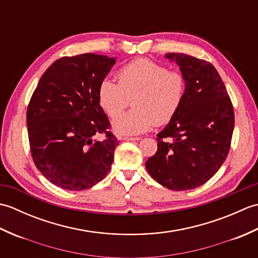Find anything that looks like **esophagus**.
<instances>
[{"mask_svg": "<svg viewBox=\"0 0 258 258\" xmlns=\"http://www.w3.org/2000/svg\"><path fill=\"white\" fill-rule=\"evenodd\" d=\"M124 141H140L141 138H130V136H125V138H123Z\"/></svg>", "mask_w": 258, "mask_h": 258, "instance_id": "obj_1", "label": "esophagus"}]
</instances>
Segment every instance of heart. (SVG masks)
Instances as JSON below:
<instances>
[{
	"label": "heart",
	"mask_w": 258,
	"mask_h": 258,
	"mask_svg": "<svg viewBox=\"0 0 258 258\" xmlns=\"http://www.w3.org/2000/svg\"><path fill=\"white\" fill-rule=\"evenodd\" d=\"M117 83L103 80L97 87V101L108 117L116 118L128 105L133 109L115 120L118 134L134 135L163 126L176 116L185 100L187 81L176 70L149 58H136L116 73Z\"/></svg>",
	"instance_id": "heart-1"
}]
</instances>
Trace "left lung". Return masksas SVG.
<instances>
[{
    "mask_svg": "<svg viewBox=\"0 0 258 258\" xmlns=\"http://www.w3.org/2000/svg\"><path fill=\"white\" fill-rule=\"evenodd\" d=\"M166 57L179 65L187 90L176 116L157 134V151L145 166L164 187L187 190L205 184L226 160L234 108L211 63L184 53H168Z\"/></svg>",
    "mask_w": 258,
    "mask_h": 258,
    "instance_id": "1",
    "label": "left lung"
}]
</instances>
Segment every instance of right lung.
<instances>
[{
    "instance_id": "1",
    "label": "right lung",
    "mask_w": 258,
    "mask_h": 258,
    "mask_svg": "<svg viewBox=\"0 0 258 258\" xmlns=\"http://www.w3.org/2000/svg\"><path fill=\"white\" fill-rule=\"evenodd\" d=\"M116 62L94 53L64 56L42 75L27 106L31 155L54 185L83 190L106 176L119 141L97 101L98 84ZM100 135L102 140H97Z\"/></svg>"
}]
</instances>
